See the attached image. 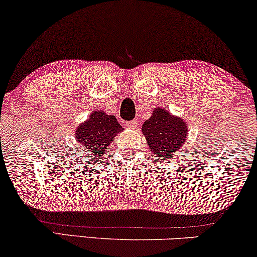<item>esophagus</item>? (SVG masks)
Here are the masks:
<instances>
[{"label":"esophagus","instance_id":"1","mask_svg":"<svg viewBox=\"0 0 257 257\" xmlns=\"http://www.w3.org/2000/svg\"><path fill=\"white\" fill-rule=\"evenodd\" d=\"M126 126H127V127H130V128H136L137 126H138V120H137V119H135V120H131V121L126 122Z\"/></svg>","mask_w":257,"mask_h":257}]
</instances>
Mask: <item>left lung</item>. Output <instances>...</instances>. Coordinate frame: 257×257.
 <instances>
[{
    "mask_svg": "<svg viewBox=\"0 0 257 257\" xmlns=\"http://www.w3.org/2000/svg\"><path fill=\"white\" fill-rule=\"evenodd\" d=\"M150 150L158 157L172 158L187 138V124L163 107H157L142 127Z\"/></svg>",
    "mask_w": 257,
    "mask_h": 257,
    "instance_id": "8db88e82",
    "label": "left lung"
}]
</instances>
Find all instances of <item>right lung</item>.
<instances>
[{
    "label": "right lung",
    "mask_w": 257,
    "mask_h": 257,
    "mask_svg": "<svg viewBox=\"0 0 257 257\" xmlns=\"http://www.w3.org/2000/svg\"><path fill=\"white\" fill-rule=\"evenodd\" d=\"M122 130L114 115L93 111L90 118L77 127L75 136L83 150L90 151L94 157L99 158L105 154L112 140Z\"/></svg>",
    "instance_id": "obj_1"
}]
</instances>
